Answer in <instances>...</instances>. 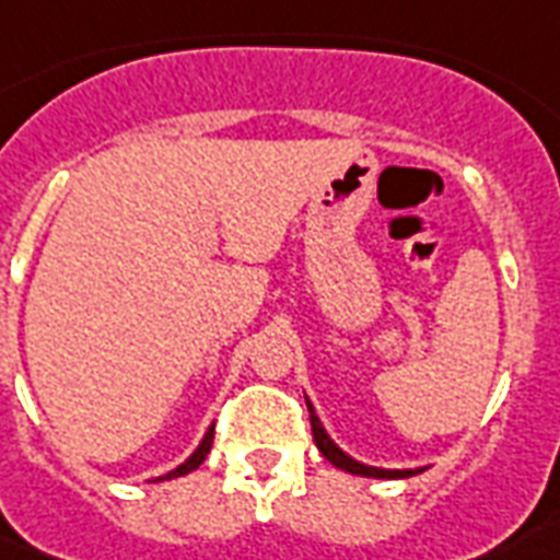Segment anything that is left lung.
<instances>
[{
    "label": "left lung",
    "instance_id": "8db88e82",
    "mask_svg": "<svg viewBox=\"0 0 560 560\" xmlns=\"http://www.w3.org/2000/svg\"><path fill=\"white\" fill-rule=\"evenodd\" d=\"M306 406H310L312 438H315V444H318L320 456L327 458L329 465L339 467V470H348V474H353V476H371V479H406V476H415L423 470V467H415V470H383V467H368V465H362V462H357V458H350L345 450H339V446L332 444V438L327 435V429L320 427L318 415H315V409H312L310 400H306Z\"/></svg>",
    "mask_w": 560,
    "mask_h": 560
}]
</instances>
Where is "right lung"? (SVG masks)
I'll return each instance as SVG.
<instances>
[{
    "instance_id": "right-lung-1",
    "label": "right lung",
    "mask_w": 560,
    "mask_h": 560,
    "mask_svg": "<svg viewBox=\"0 0 560 560\" xmlns=\"http://www.w3.org/2000/svg\"><path fill=\"white\" fill-rule=\"evenodd\" d=\"M210 446H212V427L207 429V435H203V441L198 444V450H195L192 456L186 458L184 465H177L175 470H168L166 476H158V482H163V479H175V476H186V474H192L195 467H201V462L207 458V453H210Z\"/></svg>"
}]
</instances>
